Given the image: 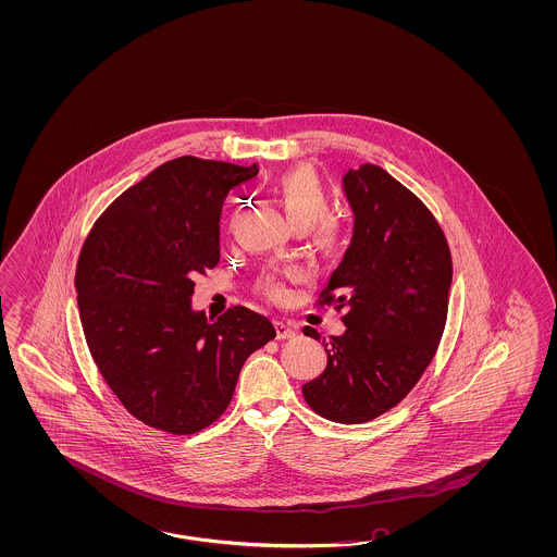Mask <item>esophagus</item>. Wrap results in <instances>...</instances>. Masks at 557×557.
Wrapping results in <instances>:
<instances>
[{"label":"esophagus","mask_w":557,"mask_h":557,"mask_svg":"<svg viewBox=\"0 0 557 557\" xmlns=\"http://www.w3.org/2000/svg\"><path fill=\"white\" fill-rule=\"evenodd\" d=\"M275 337L277 338H292L296 337V329L287 322L275 321Z\"/></svg>","instance_id":"esophagus-1"}]
</instances>
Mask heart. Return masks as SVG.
Returning <instances> with one entry per match:
<instances>
[{
    "instance_id": "1",
    "label": "heart",
    "mask_w": 557,
    "mask_h": 557,
    "mask_svg": "<svg viewBox=\"0 0 557 557\" xmlns=\"http://www.w3.org/2000/svg\"><path fill=\"white\" fill-rule=\"evenodd\" d=\"M273 191L282 203L292 228H310L319 222V238L322 245L333 247L338 238V224L329 219L331 200L322 186L321 177L310 168H296L277 177ZM263 292L277 298L282 294V282L275 275H268L261 282Z\"/></svg>"
}]
</instances>
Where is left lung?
<instances>
[{
	"instance_id": "8db88e82",
	"label": "left lung",
	"mask_w": 557,
	"mask_h": 557,
	"mask_svg": "<svg viewBox=\"0 0 557 557\" xmlns=\"http://www.w3.org/2000/svg\"><path fill=\"white\" fill-rule=\"evenodd\" d=\"M354 238L329 277L321 304L343 310L347 331L321 341L326 368L304 384L324 419L368 422L398 405L437 351L447 321L451 253L429 208L388 171L366 163L343 177Z\"/></svg>"
}]
</instances>
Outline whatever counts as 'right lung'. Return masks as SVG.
<instances>
[{
    "instance_id": "obj_1",
    "label": "right lung",
    "mask_w": 557,
    "mask_h": 557,
    "mask_svg": "<svg viewBox=\"0 0 557 557\" xmlns=\"http://www.w3.org/2000/svg\"><path fill=\"white\" fill-rule=\"evenodd\" d=\"M257 171L173 159L120 194L85 238L75 287L89 354L149 426L191 435L212 424L247 357L275 337L245 306L219 321L191 308L194 277L219 263L222 202Z\"/></svg>"
}]
</instances>
